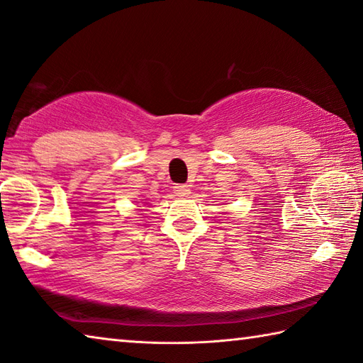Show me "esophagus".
I'll return each mask as SVG.
<instances>
[{"instance_id": "obj_1", "label": "esophagus", "mask_w": 363, "mask_h": 363, "mask_svg": "<svg viewBox=\"0 0 363 363\" xmlns=\"http://www.w3.org/2000/svg\"><path fill=\"white\" fill-rule=\"evenodd\" d=\"M174 194L177 196H189L190 195V187L184 186V184H177V186H174Z\"/></svg>"}]
</instances>
